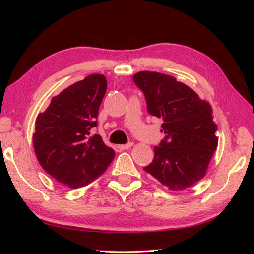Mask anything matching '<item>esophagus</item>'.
I'll use <instances>...</instances> for the list:
<instances>
[{
    "label": "esophagus",
    "mask_w": 254,
    "mask_h": 254,
    "mask_svg": "<svg viewBox=\"0 0 254 254\" xmlns=\"http://www.w3.org/2000/svg\"><path fill=\"white\" fill-rule=\"evenodd\" d=\"M133 145V143H127V144H123V145H119V148L121 150H126V149H129L131 146Z\"/></svg>",
    "instance_id": "1"
}]
</instances>
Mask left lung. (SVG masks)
<instances>
[{
	"mask_svg": "<svg viewBox=\"0 0 254 254\" xmlns=\"http://www.w3.org/2000/svg\"><path fill=\"white\" fill-rule=\"evenodd\" d=\"M133 81L144 93L148 113L163 121L164 139L144 171L173 190L194 186L204 177L218 144L211 105L170 75L142 71Z\"/></svg>",
	"mask_w": 254,
	"mask_h": 254,
	"instance_id": "obj_1",
	"label": "left lung"
}]
</instances>
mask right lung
<instances>
[{"label": "right lung", "instance_id": "obj_1", "mask_svg": "<svg viewBox=\"0 0 254 254\" xmlns=\"http://www.w3.org/2000/svg\"><path fill=\"white\" fill-rule=\"evenodd\" d=\"M106 90L104 75H89L53 97L36 120L37 159L45 172L66 187L88 186L114 158V150L93 133Z\"/></svg>", "mask_w": 254, "mask_h": 254}]
</instances>
